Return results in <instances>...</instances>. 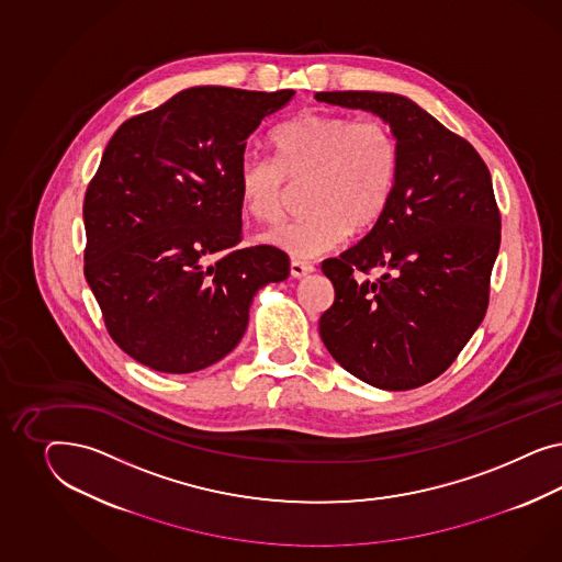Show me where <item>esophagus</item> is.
Listing matches in <instances>:
<instances>
[{
  "label": "esophagus",
  "instance_id": "34e87169",
  "mask_svg": "<svg viewBox=\"0 0 562 562\" xmlns=\"http://www.w3.org/2000/svg\"><path fill=\"white\" fill-rule=\"evenodd\" d=\"M315 270L311 263L306 261H299V259H292L290 261V276L292 278H305L306 273H311Z\"/></svg>",
  "mask_w": 562,
  "mask_h": 562
}]
</instances>
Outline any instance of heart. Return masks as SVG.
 I'll list each match as a JSON object with an SVG mask.
<instances>
[{"mask_svg":"<svg viewBox=\"0 0 562 562\" xmlns=\"http://www.w3.org/2000/svg\"><path fill=\"white\" fill-rule=\"evenodd\" d=\"M278 158L245 154L237 188L247 214L278 221L305 186L308 212L280 222L263 238L294 257L322 256L350 231L362 233L383 216L392 200L400 146L381 117L308 113L280 125L272 136Z\"/></svg>","mask_w":562,"mask_h":562,"instance_id":"1","label":"heart"}]
</instances>
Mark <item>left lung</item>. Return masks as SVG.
Instances as JSON below:
<instances>
[{
	"mask_svg": "<svg viewBox=\"0 0 562 562\" xmlns=\"http://www.w3.org/2000/svg\"><path fill=\"white\" fill-rule=\"evenodd\" d=\"M392 125L400 167L373 228L325 259L336 299L319 319L329 355L379 390L406 392L445 373L482 324L501 247L488 167L465 137L387 92H317ZM373 269L386 273L367 279Z\"/></svg>",
	"mask_w": 562,
	"mask_h": 562,
	"instance_id": "8db88e82",
	"label": "left lung"
}]
</instances>
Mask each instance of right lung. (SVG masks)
<instances>
[{
	"label": "right lung",
	"mask_w": 562,
	"mask_h": 562,
	"mask_svg": "<svg viewBox=\"0 0 562 562\" xmlns=\"http://www.w3.org/2000/svg\"><path fill=\"white\" fill-rule=\"evenodd\" d=\"M294 90L189 88L125 121L85 195V276L109 336L160 373H193L237 346L257 289L289 256L237 249L247 139Z\"/></svg>",
	"instance_id": "add662e5"
}]
</instances>
